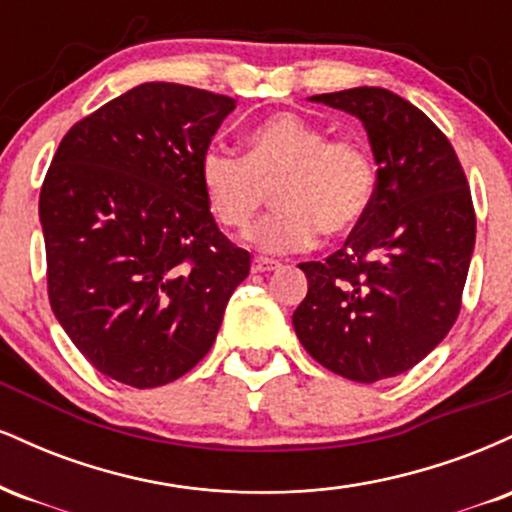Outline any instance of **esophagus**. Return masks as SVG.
<instances>
[{"label":"esophagus","mask_w":512,"mask_h":512,"mask_svg":"<svg viewBox=\"0 0 512 512\" xmlns=\"http://www.w3.org/2000/svg\"><path fill=\"white\" fill-rule=\"evenodd\" d=\"M281 264L276 260H269V257H255L252 260V272H276Z\"/></svg>","instance_id":"34e87169"}]
</instances>
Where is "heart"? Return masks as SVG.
I'll use <instances>...</instances> for the list:
<instances>
[{
    "label": "heart",
    "instance_id": "b5f03b06",
    "mask_svg": "<svg viewBox=\"0 0 512 512\" xmlns=\"http://www.w3.org/2000/svg\"><path fill=\"white\" fill-rule=\"evenodd\" d=\"M245 146V158L204 151L199 182L216 221L240 236L257 221L267 192H274L279 211L255 236L262 250H305L320 231L346 236L368 214L378 175L361 139H330L320 125L279 113L252 129Z\"/></svg>",
    "mask_w": 512,
    "mask_h": 512
}]
</instances>
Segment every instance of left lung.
I'll use <instances>...</instances> for the list:
<instances>
[{
  "label": "left lung",
  "mask_w": 512,
  "mask_h": 512,
  "mask_svg": "<svg viewBox=\"0 0 512 512\" xmlns=\"http://www.w3.org/2000/svg\"><path fill=\"white\" fill-rule=\"evenodd\" d=\"M310 101L358 117L378 182L368 214L325 262H303L293 330L317 363L356 383L395 378L455 325L477 236L455 149L397 93L361 86Z\"/></svg>",
  "instance_id": "8db88e82"
}]
</instances>
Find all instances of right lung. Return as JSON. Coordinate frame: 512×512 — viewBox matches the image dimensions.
<instances>
[{
  "label": "right lung",
  "instance_id": "right-lung-1",
  "mask_svg": "<svg viewBox=\"0 0 512 512\" xmlns=\"http://www.w3.org/2000/svg\"><path fill=\"white\" fill-rule=\"evenodd\" d=\"M236 101L149 81L64 134L40 190L48 296L91 366L139 390L207 356L250 252L216 226L199 158Z\"/></svg>",
  "mask_w": 512,
  "mask_h": 512
}]
</instances>
